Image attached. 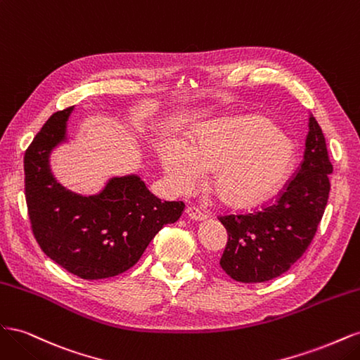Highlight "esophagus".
<instances>
[{
	"label": "esophagus",
	"instance_id": "1",
	"mask_svg": "<svg viewBox=\"0 0 360 360\" xmlns=\"http://www.w3.org/2000/svg\"><path fill=\"white\" fill-rule=\"evenodd\" d=\"M186 214L191 217V219H193V221H204L205 219V213L204 212H201L198 207H195V205H189L188 209H186Z\"/></svg>",
	"mask_w": 360,
	"mask_h": 360
}]
</instances>
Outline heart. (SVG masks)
<instances>
[{"mask_svg":"<svg viewBox=\"0 0 360 360\" xmlns=\"http://www.w3.org/2000/svg\"><path fill=\"white\" fill-rule=\"evenodd\" d=\"M163 172L179 193L197 189L212 172L210 191L222 204L248 209L278 192L294 167V150L266 118H230L204 126L184 146L159 148Z\"/></svg>","mask_w":360,"mask_h":360,"instance_id":"b5f03b06","label":"heart"}]
</instances>
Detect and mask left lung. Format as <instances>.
Returning a JSON list of instances; mask_svg holds the SVG:
<instances>
[{"label": "left lung", "instance_id": "1", "mask_svg": "<svg viewBox=\"0 0 360 360\" xmlns=\"http://www.w3.org/2000/svg\"><path fill=\"white\" fill-rule=\"evenodd\" d=\"M332 171L323 130L311 115L303 160L278 200L252 213L219 216L228 233L219 261L225 274L246 284L285 274L317 233Z\"/></svg>", "mask_w": 360, "mask_h": 360}]
</instances>
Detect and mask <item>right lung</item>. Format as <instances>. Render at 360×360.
<instances>
[{
  "label": "right lung",
  "mask_w": 360,
  "mask_h": 360,
  "mask_svg": "<svg viewBox=\"0 0 360 360\" xmlns=\"http://www.w3.org/2000/svg\"><path fill=\"white\" fill-rule=\"evenodd\" d=\"M73 106L49 117L25 151V198L39 246L82 279L117 276L138 263L163 225L179 221L183 201L162 202L135 174L112 177L90 197L52 176L51 151L66 141Z\"/></svg>",
  "instance_id": "add662e5"
}]
</instances>
